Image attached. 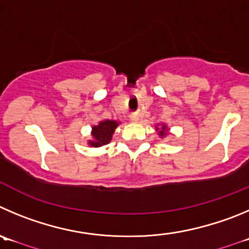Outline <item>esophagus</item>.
<instances>
[{
  "mask_svg": "<svg viewBox=\"0 0 249 249\" xmlns=\"http://www.w3.org/2000/svg\"><path fill=\"white\" fill-rule=\"evenodd\" d=\"M129 118H130V120H131V122H138L139 120V114L138 113H131L129 115Z\"/></svg>",
  "mask_w": 249,
  "mask_h": 249,
  "instance_id": "1",
  "label": "esophagus"
}]
</instances>
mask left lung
Masks as SVG:
<instances>
[{
	"label": "left lung",
	"instance_id": "8db88e82",
	"mask_svg": "<svg viewBox=\"0 0 249 249\" xmlns=\"http://www.w3.org/2000/svg\"><path fill=\"white\" fill-rule=\"evenodd\" d=\"M164 130H166V126H164V125H163V126H162V130H161V131H160V135H161V136L166 135V134H164Z\"/></svg>",
	"mask_w": 249,
	"mask_h": 249
}]
</instances>
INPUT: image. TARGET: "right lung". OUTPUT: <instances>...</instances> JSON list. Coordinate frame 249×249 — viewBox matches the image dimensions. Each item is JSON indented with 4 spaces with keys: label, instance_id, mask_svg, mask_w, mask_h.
Here are the masks:
<instances>
[{
    "label": "right lung",
    "instance_id": "obj_1",
    "mask_svg": "<svg viewBox=\"0 0 249 249\" xmlns=\"http://www.w3.org/2000/svg\"><path fill=\"white\" fill-rule=\"evenodd\" d=\"M117 126L118 123L114 120H104V122L99 123V125L97 126H93V140L89 141V145L98 147V146L107 145L110 142L111 135Z\"/></svg>",
    "mask_w": 249,
    "mask_h": 249
}]
</instances>
